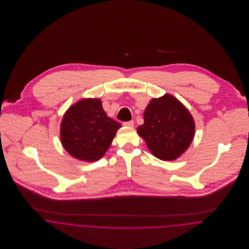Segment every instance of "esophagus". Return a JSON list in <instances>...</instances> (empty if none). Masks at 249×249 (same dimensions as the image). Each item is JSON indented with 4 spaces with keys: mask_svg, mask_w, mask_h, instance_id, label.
Here are the masks:
<instances>
[{
    "mask_svg": "<svg viewBox=\"0 0 249 249\" xmlns=\"http://www.w3.org/2000/svg\"><path fill=\"white\" fill-rule=\"evenodd\" d=\"M123 124H124V126H126V127H133V126H134V122H133V121L124 122Z\"/></svg>",
    "mask_w": 249,
    "mask_h": 249,
    "instance_id": "34e87169",
    "label": "esophagus"
}]
</instances>
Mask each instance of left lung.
<instances>
[{"label":"left lung","mask_w":249,"mask_h":249,"mask_svg":"<svg viewBox=\"0 0 249 249\" xmlns=\"http://www.w3.org/2000/svg\"><path fill=\"white\" fill-rule=\"evenodd\" d=\"M137 133L158 159L173 161L193 142L195 120L190 111L170 94L152 99L143 112V124Z\"/></svg>","instance_id":"8db88e82"}]
</instances>
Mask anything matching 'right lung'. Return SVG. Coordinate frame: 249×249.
<instances>
[{"label":"right lung","instance_id":"1","mask_svg":"<svg viewBox=\"0 0 249 249\" xmlns=\"http://www.w3.org/2000/svg\"><path fill=\"white\" fill-rule=\"evenodd\" d=\"M120 127L107 116L100 99H81L65 112L60 140L73 158L95 162L106 154Z\"/></svg>","mask_w":249,"mask_h":249}]
</instances>
